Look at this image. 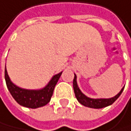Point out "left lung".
I'll use <instances>...</instances> for the list:
<instances>
[{
  "mask_svg": "<svg viewBox=\"0 0 131 131\" xmlns=\"http://www.w3.org/2000/svg\"><path fill=\"white\" fill-rule=\"evenodd\" d=\"M73 85L74 94H75L78 101L85 106H87L90 108H94V109H101L112 105L118 99V97L121 95L122 92L123 91L124 89V87H123V89L120 90V92L117 95H115L113 97H111V99H91V97H89L86 95H85L81 91V90L79 89L77 83V76L75 73H74Z\"/></svg>",
  "mask_w": 131,
  "mask_h": 131,
  "instance_id": "left-lung-1",
  "label": "left lung"
}]
</instances>
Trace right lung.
Instances as JSON below:
<instances>
[{"mask_svg": "<svg viewBox=\"0 0 131 131\" xmlns=\"http://www.w3.org/2000/svg\"><path fill=\"white\" fill-rule=\"evenodd\" d=\"M61 73L62 72L55 74L46 86L39 90H27L16 85L8 77L6 66L5 69V78L8 90H9L15 101L22 106L36 109L46 106L48 102H49L53 93L54 87L58 82Z\"/></svg>", "mask_w": 131, "mask_h": 131, "instance_id": "right-lung-1", "label": "right lung"}]
</instances>
